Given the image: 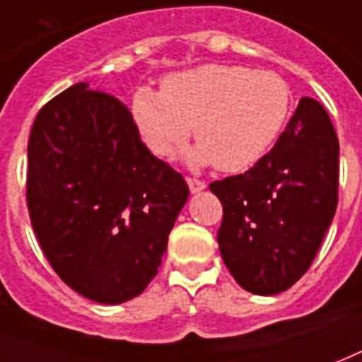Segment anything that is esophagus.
Wrapping results in <instances>:
<instances>
[{
	"label": "esophagus",
	"mask_w": 362,
	"mask_h": 362,
	"mask_svg": "<svg viewBox=\"0 0 362 362\" xmlns=\"http://www.w3.org/2000/svg\"><path fill=\"white\" fill-rule=\"evenodd\" d=\"M186 182H187V186H189V189H192V193L201 192V189H205V186H206L205 182L199 180V178H192V176H187Z\"/></svg>",
	"instance_id": "obj_1"
}]
</instances>
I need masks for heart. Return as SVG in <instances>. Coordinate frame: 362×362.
Returning a JSON list of instances; mask_svg holds the SVG:
<instances>
[{
	"label": "heart",
	"instance_id": "obj_1",
	"mask_svg": "<svg viewBox=\"0 0 362 362\" xmlns=\"http://www.w3.org/2000/svg\"><path fill=\"white\" fill-rule=\"evenodd\" d=\"M292 90L277 71L239 64H206L165 79L161 93L138 89L132 117L146 146L170 159L195 127V165L214 163L243 173L266 157L291 117Z\"/></svg>",
	"mask_w": 362,
	"mask_h": 362
}]
</instances>
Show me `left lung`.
<instances>
[{"label":"left lung","mask_w":362,"mask_h":362,"mask_svg":"<svg viewBox=\"0 0 362 362\" xmlns=\"http://www.w3.org/2000/svg\"><path fill=\"white\" fill-rule=\"evenodd\" d=\"M338 156L327 110L303 96L264 159L209 186L224 209L220 255L245 291L279 294L310 269L338 206Z\"/></svg>","instance_id":"8db88e82"}]
</instances>
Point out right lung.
Wrapping results in <instances>:
<instances>
[{"mask_svg": "<svg viewBox=\"0 0 362 362\" xmlns=\"http://www.w3.org/2000/svg\"><path fill=\"white\" fill-rule=\"evenodd\" d=\"M187 195L115 96L76 83L35 115L28 212L51 267L81 296L121 303L144 292Z\"/></svg>", "mask_w": 362, "mask_h": 362, "instance_id": "1", "label": "right lung"}]
</instances>
